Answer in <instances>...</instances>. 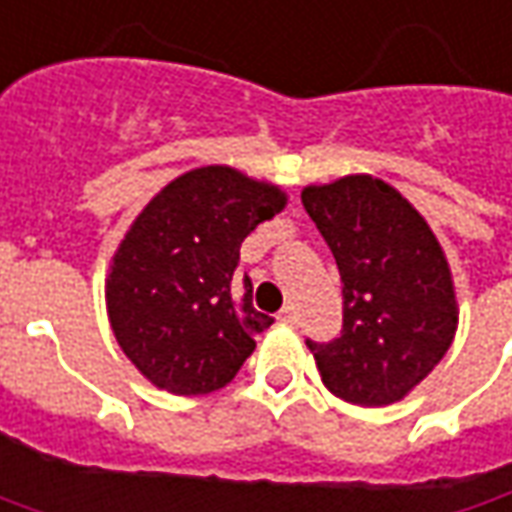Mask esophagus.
Segmentation results:
<instances>
[{
	"mask_svg": "<svg viewBox=\"0 0 512 512\" xmlns=\"http://www.w3.org/2000/svg\"><path fill=\"white\" fill-rule=\"evenodd\" d=\"M277 320H280V323H289V326H294V323H297V309H294V306H283V309H280V314H277Z\"/></svg>",
	"mask_w": 512,
	"mask_h": 512,
	"instance_id": "1",
	"label": "esophagus"
}]
</instances>
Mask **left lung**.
<instances>
[{"instance_id":"1","label":"left lung","mask_w":512,"mask_h":512,"mask_svg":"<svg viewBox=\"0 0 512 512\" xmlns=\"http://www.w3.org/2000/svg\"><path fill=\"white\" fill-rule=\"evenodd\" d=\"M303 206L343 280V331L311 348L334 397L379 408L411 394L459 326L448 257L411 203L371 175L306 186Z\"/></svg>"}]
</instances>
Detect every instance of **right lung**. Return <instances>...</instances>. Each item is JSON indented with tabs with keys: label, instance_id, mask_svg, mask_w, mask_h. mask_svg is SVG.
<instances>
[{
	"label": "right lung",
	"instance_id": "add662e5",
	"mask_svg": "<svg viewBox=\"0 0 512 512\" xmlns=\"http://www.w3.org/2000/svg\"><path fill=\"white\" fill-rule=\"evenodd\" d=\"M286 206L280 186L232 167L189 169L135 218L107 274L121 351L155 388L201 397L229 385L274 323L235 283L240 243Z\"/></svg>",
	"mask_w": 512,
	"mask_h": 512
}]
</instances>
